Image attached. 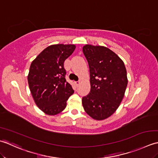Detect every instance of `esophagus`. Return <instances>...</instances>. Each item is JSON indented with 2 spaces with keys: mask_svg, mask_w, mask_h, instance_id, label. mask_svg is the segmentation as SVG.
I'll return each mask as SVG.
<instances>
[{
  "mask_svg": "<svg viewBox=\"0 0 158 158\" xmlns=\"http://www.w3.org/2000/svg\"><path fill=\"white\" fill-rule=\"evenodd\" d=\"M75 85L78 86L79 85H80V81H76L75 82Z\"/></svg>",
  "mask_w": 158,
  "mask_h": 158,
  "instance_id": "34e87169",
  "label": "esophagus"
}]
</instances>
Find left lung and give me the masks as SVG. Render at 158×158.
I'll use <instances>...</instances> for the list:
<instances>
[{
    "mask_svg": "<svg viewBox=\"0 0 158 158\" xmlns=\"http://www.w3.org/2000/svg\"><path fill=\"white\" fill-rule=\"evenodd\" d=\"M82 51L89 63L91 83L82 106L90 117L104 120L117 110L124 97L128 82L126 68L119 56L106 47L86 44Z\"/></svg>",
    "mask_w": 158,
    "mask_h": 158,
    "instance_id": "1",
    "label": "left lung"
}]
</instances>
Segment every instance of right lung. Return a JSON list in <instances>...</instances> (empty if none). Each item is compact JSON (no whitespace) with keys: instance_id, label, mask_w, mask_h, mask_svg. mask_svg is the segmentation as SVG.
<instances>
[{"instance_id":"add662e5","label":"right lung","mask_w":158,"mask_h":158,"mask_svg":"<svg viewBox=\"0 0 158 158\" xmlns=\"http://www.w3.org/2000/svg\"><path fill=\"white\" fill-rule=\"evenodd\" d=\"M76 48L73 44H54L47 47L31 63L28 82L35 104L44 113L62 112L73 91L66 81L64 62Z\"/></svg>"}]
</instances>
